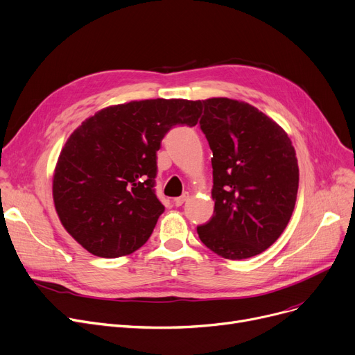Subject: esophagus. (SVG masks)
<instances>
[{"label":"esophagus","mask_w":355,"mask_h":355,"mask_svg":"<svg viewBox=\"0 0 355 355\" xmlns=\"http://www.w3.org/2000/svg\"><path fill=\"white\" fill-rule=\"evenodd\" d=\"M190 196H189V193H185V194H182L181 197H177V198H174V204L177 207H180V206H182V204L187 201V198H189Z\"/></svg>","instance_id":"obj_1"}]
</instances>
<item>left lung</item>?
<instances>
[{
    "mask_svg": "<svg viewBox=\"0 0 355 355\" xmlns=\"http://www.w3.org/2000/svg\"><path fill=\"white\" fill-rule=\"evenodd\" d=\"M202 105L214 214L197 233L218 256L248 259L270 248L291 220L300 185L295 148L281 126L246 102L211 98Z\"/></svg>",
    "mask_w": 355,
    "mask_h": 355,
    "instance_id": "8db88e82",
    "label": "left lung"
}]
</instances>
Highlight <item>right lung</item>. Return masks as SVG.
<instances>
[{
	"mask_svg": "<svg viewBox=\"0 0 355 355\" xmlns=\"http://www.w3.org/2000/svg\"><path fill=\"white\" fill-rule=\"evenodd\" d=\"M201 110L200 101H134L74 130L55 165L53 200L79 245L107 259L145 245L165 210L154 190L161 141L175 125L194 126Z\"/></svg>",
	"mask_w": 355,
	"mask_h": 355,
	"instance_id": "1",
	"label": "right lung"
}]
</instances>
